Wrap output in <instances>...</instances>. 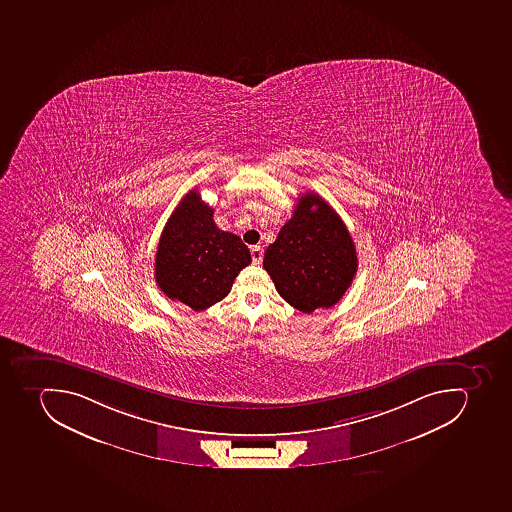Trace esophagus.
<instances>
[{
    "instance_id": "34e87169",
    "label": "esophagus",
    "mask_w": 512,
    "mask_h": 512,
    "mask_svg": "<svg viewBox=\"0 0 512 512\" xmlns=\"http://www.w3.org/2000/svg\"><path fill=\"white\" fill-rule=\"evenodd\" d=\"M250 255H252V262L255 263V265H258V263L262 262L263 258V249L260 246H255L250 249Z\"/></svg>"
}]
</instances>
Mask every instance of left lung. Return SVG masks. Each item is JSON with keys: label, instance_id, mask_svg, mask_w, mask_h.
<instances>
[{"label": "left lung", "instance_id": "1", "mask_svg": "<svg viewBox=\"0 0 512 512\" xmlns=\"http://www.w3.org/2000/svg\"><path fill=\"white\" fill-rule=\"evenodd\" d=\"M263 268L289 305L311 313L342 299L355 278L358 258L336 210L318 194L307 193L266 249Z\"/></svg>", "mask_w": 512, "mask_h": 512}]
</instances>
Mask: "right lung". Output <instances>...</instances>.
I'll use <instances>...</instances> for the list:
<instances>
[{
	"mask_svg": "<svg viewBox=\"0 0 512 512\" xmlns=\"http://www.w3.org/2000/svg\"><path fill=\"white\" fill-rule=\"evenodd\" d=\"M250 262L246 244L215 225L212 207L193 189L176 205L160 236L156 283L168 299L207 310L225 299Z\"/></svg>",
	"mask_w": 512,
	"mask_h": 512,
	"instance_id": "add662e5",
	"label": "right lung"
}]
</instances>
